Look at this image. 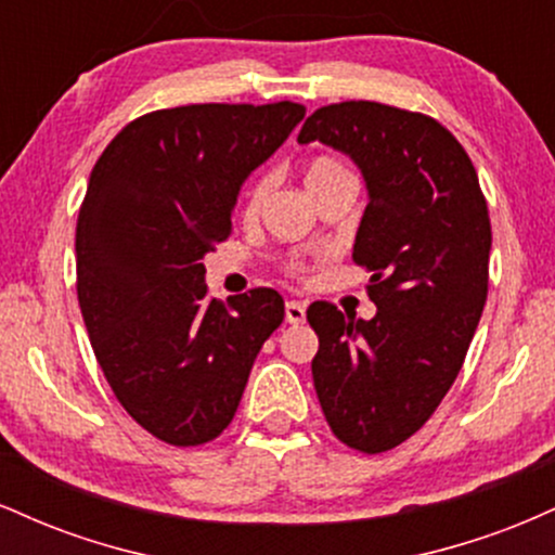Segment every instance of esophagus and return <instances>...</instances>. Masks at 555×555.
Masks as SVG:
<instances>
[{"label": "esophagus", "mask_w": 555, "mask_h": 555, "mask_svg": "<svg viewBox=\"0 0 555 555\" xmlns=\"http://www.w3.org/2000/svg\"><path fill=\"white\" fill-rule=\"evenodd\" d=\"M284 315H286V323H302L305 321V305L297 302V299H289V302L284 305Z\"/></svg>", "instance_id": "esophagus-1"}]
</instances>
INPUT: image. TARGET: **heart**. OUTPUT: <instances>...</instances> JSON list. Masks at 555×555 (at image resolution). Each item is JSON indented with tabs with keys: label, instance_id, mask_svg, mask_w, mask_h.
<instances>
[{
	"label": "heart",
	"instance_id": "b5f03b06",
	"mask_svg": "<svg viewBox=\"0 0 555 555\" xmlns=\"http://www.w3.org/2000/svg\"><path fill=\"white\" fill-rule=\"evenodd\" d=\"M302 175H305V184H308V190L315 195L318 190H323L334 180L349 177V169L331 156H313L308 164H305ZM269 190H271L269 175H258L256 180L247 184L245 195H242V216H245V219H256V216L260 214V208H263L266 197H269ZM308 271H310V263L305 258L286 260V273H289V276L302 279V276H308Z\"/></svg>",
	"mask_w": 555,
	"mask_h": 555
}]
</instances>
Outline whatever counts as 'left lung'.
<instances>
[{
    "instance_id": "1",
    "label": "left lung",
    "mask_w": 555,
    "mask_h": 555,
    "mask_svg": "<svg viewBox=\"0 0 555 555\" xmlns=\"http://www.w3.org/2000/svg\"><path fill=\"white\" fill-rule=\"evenodd\" d=\"M367 182L352 260L371 271V321L313 302V384L331 433L362 454L404 443L460 375L488 297L490 216L467 151L441 122L378 101L305 119Z\"/></svg>"
}]
</instances>
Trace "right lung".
<instances>
[{
	"label": "right lung",
	"instance_id": "1",
	"mask_svg": "<svg viewBox=\"0 0 555 555\" xmlns=\"http://www.w3.org/2000/svg\"><path fill=\"white\" fill-rule=\"evenodd\" d=\"M302 117L295 101L158 109L95 162L75 229L80 313L114 397L158 441L219 438L282 326L276 289L221 302L201 260L232 234L240 184Z\"/></svg>",
	"mask_w": 555,
	"mask_h": 555
}]
</instances>
